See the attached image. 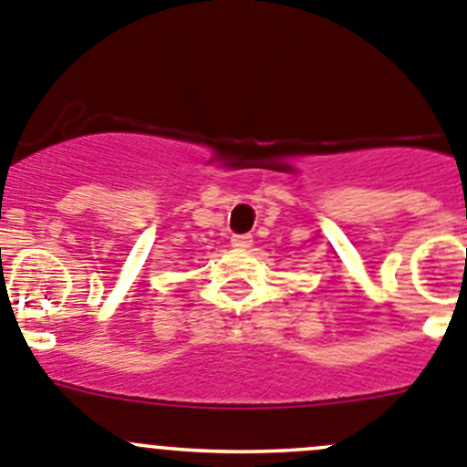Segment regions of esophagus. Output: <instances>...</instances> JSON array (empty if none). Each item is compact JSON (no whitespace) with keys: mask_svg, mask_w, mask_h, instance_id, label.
Here are the masks:
<instances>
[{"mask_svg":"<svg viewBox=\"0 0 467 467\" xmlns=\"http://www.w3.org/2000/svg\"><path fill=\"white\" fill-rule=\"evenodd\" d=\"M230 244H233L234 248H248L251 244H254V239H251V234H233V239H230Z\"/></svg>","mask_w":467,"mask_h":467,"instance_id":"obj_1","label":"esophagus"}]
</instances>
